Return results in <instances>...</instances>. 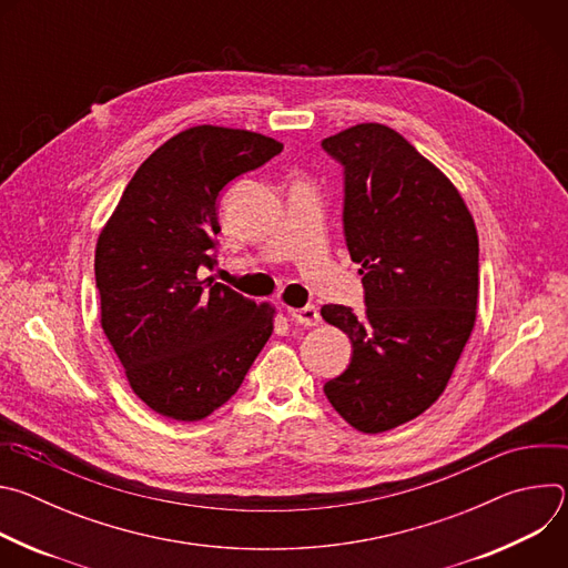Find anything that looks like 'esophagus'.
I'll use <instances>...</instances> for the list:
<instances>
[{"instance_id":"34e87169","label":"esophagus","mask_w":568,"mask_h":568,"mask_svg":"<svg viewBox=\"0 0 568 568\" xmlns=\"http://www.w3.org/2000/svg\"><path fill=\"white\" fill-rule=\"evenodd\" d=\"M287 314H290V318H292V321L301 323V326H305V328H312V326H316V323L321 321V316H318V310H316L314 305H305V307H292V310H287Z\"/></svg>"}]
</instances>
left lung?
<instances>
[{
  "label": "left lung",
  "mask_w": 568,
  "mask_h": 568,
  "mask_svg": "<svg viewBox=\"0 0 568 568\" xmlns=\"http://www.w3.org/2000/svg\"><path fill=\"white\" fill-rule=\"evenodd\" d=\"M344 166V235L359 263L366 312L323 305L353 344L326 382L335 412L364 434L427 412L471 335L478 235L456 186L407 139L359 123L321 141Z\"/></svg>",
  "instance_id": "obj_1"
}]
</instances>
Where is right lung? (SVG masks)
Masks as SVG:
<instances>
[{
  "label": "right lung",
  "instance_id": "right-lung-1",
  "mask_svg": "<svg viewBox=\"0 0 568 568\" xmlns=\"http://www.w3.org/2000/svg\"><path fill=\"white\" fill-rule=\"evenodd\" d=\"M283 150L250 130L189 128L159 145L125 186L97 242L101 326L132 390L159 416L193 423L240 388L274 331L213 270L220 191Z\"/></svg>",
  "mask_w": 568,
  "mask_h": 568
}]
</instances>
